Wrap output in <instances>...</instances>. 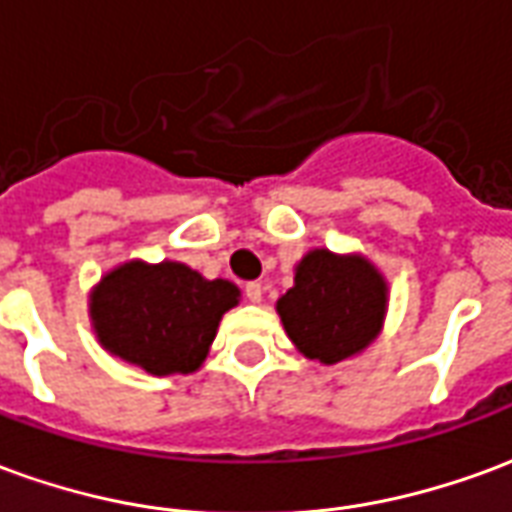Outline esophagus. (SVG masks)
Segmentation results:
<instances>
[{"label":"esophagus","instance_id":"34e87169","mask_svg":"<svg viewBox=\"0 0 512 512\" xmlns=\"http://www.w3.org/2000/svg\"><path fill=\"white\" fill-rule=\"evenodd\" d=\"M244 293L252 304H260V301H263V285H260V282H246Z\"/></svg>","mask_w":512,"mask_h":512}]
</instances>
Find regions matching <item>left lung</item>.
Here are the masks:
<instances>
[{
  "instance_id": "8db88e82",
  "label": "left lung",
  "mask_w": 512,
  "mask_h": 512,
  "mask_svg": "<svg viewBox=\"0 0 512 512\" xmlns=\"http://www.w3.org/2000/svg\"><path fill=\"white\" fill-rule=\"evenodd\" d=\"M277 310L301 354L334 365L373 343L384 321L386 282L365 257L315 249L299 263L296 285Z\"/></svg>"
}]
</instances>
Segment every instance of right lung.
<instances>
[{
  "mask_svg": "<svg viewBox=\"0 0 512 512\" xmlns=\"http://www.w3.org/2000/svg\"><path fill=\"white\" fill-rule=\"evenodd\" d=\"M235 304L233 282L205 279L172 260L126 263L109 271L90 296L101 345L153 376L194 373L208 356L222 315Z\"/></svg>",
  "mask_w": 512,
  "mask_h": 512,
  "instance_id": "obj_1",
  "label": "right lung"
}]
</instances>
